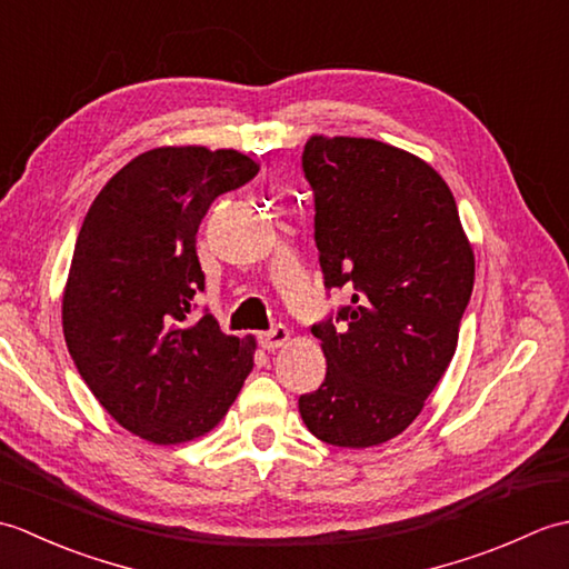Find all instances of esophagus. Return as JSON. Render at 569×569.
I'll use <instances>...</instances> for the list:
<instances>
[{
  "label": "esophagus",
  "instance_id": "34e87169",
  "mask_svg": "<svg viewBox=\"0 0 569 569\" xmlns=\"http://www.w3.org/2000/svg\"><path fill=\"white\" fill-rule=\"evenodd\" d=\"M288 340H291V332H288L286 325H276V328L259 335V345L266 349V352H276V349L283 347Z\"/></svg>",
  "mask_w": 569,
  "mask_h": 569
}]
</instances>
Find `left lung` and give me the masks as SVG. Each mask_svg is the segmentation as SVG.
Here are the masks:
<instances>
[{
	"mask_svg": "<svg viewBox=\"0 0 569 569\" xmlns=\"http://www.w3.org/2000/svg\"><path fill=\"white\" fill-rule=\"evenodd\" d=\"M303 173L325 288L352 296L312 325L328 373L298 410L318 440L359 450L401 435L450 367L475 253L450 188L413 153L312 137Z\"/></svg>",
	"mask_w": 569,
	"mask_h": 569,
	"instance_id": "1",
	"label": "left lung"
}]
</instances>
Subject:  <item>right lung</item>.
Returning a JSON list of instances; mask_svg holds the SVG:
<instances>
[{"mask_svg":"<svg viewBox=\"0 0 569 569\" xmlns=\"http://www.w3.org/2000/svg\"><path fill=\"white\" fill-rule=\"evenodd\" d=\"M259 173L249 156L161 147L137 156L90 204L63 296L68 352L119 426L156 445L210 432L253 367V337L202 310L196 234L210 204Z\"/></svg>","mask_w":569,"mask_h":569,"instance_id":"right-lung-1","label":"right lung"}]
</instances>
